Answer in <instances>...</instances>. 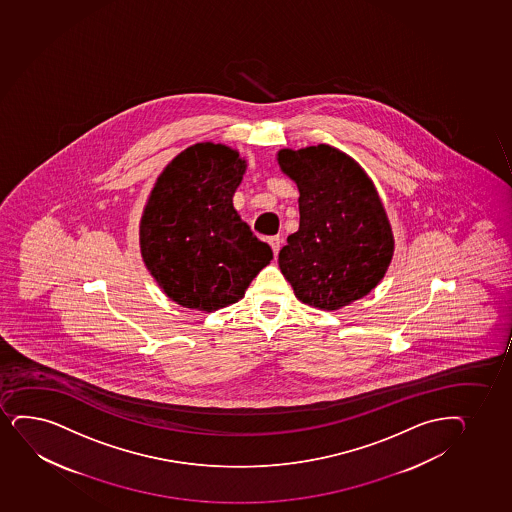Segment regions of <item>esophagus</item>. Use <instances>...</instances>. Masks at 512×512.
Listing matches in <instances>:
<instances>
[{
  "mask_svg": "<svg viewBox=\"0 0 512 512\" xmlns=\"http://www.w3.org/2000/svg\"><path fill=\"white\" fill-rule=\"evenodd\" d=\"M268 244H270L271 249H273V254L277 256L278 251H280V246H282V239H280V235H273L268 239Z\"/></svg>",
  "mask_w": 512,
  "mask_h": 512,
  "instance_id": "1",
  "label": "esophagus"
}]
</instances>
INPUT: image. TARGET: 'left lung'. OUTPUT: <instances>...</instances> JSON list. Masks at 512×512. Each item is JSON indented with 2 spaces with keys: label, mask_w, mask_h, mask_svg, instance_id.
Returning <instances> with one entry per match:
<instances>
[{
  "label": "left lung",
  "mask_w": 512,
  "mask_h": 512,
  "mask_svg": "<svg viewBox=\"0 0 512 512\" xmlns=\"http://www.w3.org/2000/svg\"><path fill=\"white\" fill-rule=\"evenodd\" d=\"M278 165L299 188V230L278 254L283 277L323 311L362 299L393 259L394 237L376 186L359 162L329 145L282 148Z\"/></svg>",
  "instance_id": "obj_1"
}]
</instances>
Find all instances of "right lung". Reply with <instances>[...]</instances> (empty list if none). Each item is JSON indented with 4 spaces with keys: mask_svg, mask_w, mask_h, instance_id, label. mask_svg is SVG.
<instances>
[{
    "mask_svg": "<svg viewBox=\"0 0 512 512\" xmlns=\"http://www.w3.org/2000/svg\"><path fill=\"white\" fill-rule=\"evenodd\" d=\"M246 167L234 148L196 143L167 164L148 196L141 258L181 307L213 312L234 304L273 259L232 203Z\"/></svg>",
    "mask_w": 512,
    "mask_h": 512,
    "instance_id": "1",
    "label": "right lung"
}]
</instances>
